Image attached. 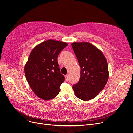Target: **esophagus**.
<instances>
[{
	"label": "esophagus",
	"mask_w": 133,
	"mask_h": 133,
	"mask_svg": "<svg viewBox=\"0 0 133 133\" xmlns=\"http://www.w3.org/2000/svg\"><path fill=\"white\" fill-rule=\"evenodd\" d=\"M65 77L66 80V81H68V77H69L68 75H66L65 76Z\"/></svg>",
	"instance_id": "34e87169"
}]
</instances>
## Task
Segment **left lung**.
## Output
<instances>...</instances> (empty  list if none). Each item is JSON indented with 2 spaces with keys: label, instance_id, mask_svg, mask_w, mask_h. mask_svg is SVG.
Returning <instances> with one entry per match:
<instances>
[{
  "label": "left lung",
  "instance_id": "8db88e82",
  "mask_svg": "<svg viewBox=\"0 0 133 133\" xmlns=\"http://www.w3.org/2000/svg\"><path fill=\"white\" fill-rule=\"evenodd\" d=\"M81 67L79 82L72 86L75 96L83 101L95 97L105 87L109 77L107 60L102 51L88 42L71 44Z\"/></svg>",
  "mask_w": 133,
  "mask_h": 133
}]
</instances>
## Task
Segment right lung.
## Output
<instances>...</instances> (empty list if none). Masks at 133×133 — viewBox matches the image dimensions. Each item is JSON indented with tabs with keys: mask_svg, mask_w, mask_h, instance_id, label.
Masks as SVG:
<instances>
[{
	"mask_svg": "<svg viewBox=\"0 0 133 133\" xmlns=\"http://www.w3.org/2000/svg\"><path fill=\"white\" fill-rule=\"evenodd\" d=\"M68 44L49 39L36 46L25 66L26 79L39 98L48 101L58 95L64 82L57 62L58 56Z\"/></svg>",
	"mask_w": 133,
	"mask_h": 133,
	"instance_id": "1",
	"label": "right lung"
}]
</instances>
